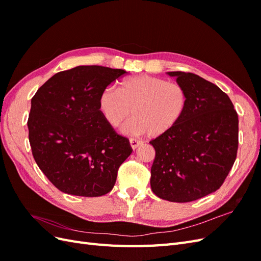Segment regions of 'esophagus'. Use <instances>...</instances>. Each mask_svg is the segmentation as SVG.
Returning a JSON list of instances; mask_svg holds the SVG:
<instances>
[{
    "label": "esophagus",
    "mask_w": 261,
    "mask_h": 261,
    "mask_svg": "<svg viewBox=\"0 0 261 261\" xmlns=\"http://www.w3.org/2000/svg\"><path fill=\"white\" fill-rule=\"evenodd\" d=\"M129 143H130V147L133 149H136L138 146L141 145V140H138L136 138H130L129 139Z\"/></svg>",
    "instance_id": "1"
}]
</instances>
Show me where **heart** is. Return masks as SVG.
Returning a JSON list of instances; mask_svg holds the SVG:
<instances>
[{
  "label": "heart",
  "mask_w": 261,
  "mask_h": 261,
  "mask_svg": "<svg viewBox=\"0 0 261 261\" xmlns=\"http://www.w3.org/2000/svg\"><path fill=\"white\" fill-rule=\"evenodd\" d=\"M188 93L183 86L159 77L138 75L101 91L99 109L111 127H118L133 116L125 130L150 137L164 135L181 121L188 108Z\"/></svg>",
  "instance_id": "heart-1"
}]
</instances>
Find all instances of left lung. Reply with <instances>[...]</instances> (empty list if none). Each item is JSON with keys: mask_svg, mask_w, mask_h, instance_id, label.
Listing matches in <instances>:
<instances>
[{"mask_svg": "<svg viewBox=\"0 0 261 261\" xmlns=\"http://www.w3.org/2000/svg\"><path fill=\"white\" fill-rule=\"evenodd\" d=\"M188 93L181 121L150 140L155 150L150 185L160 198L189 202L219 189L238 155L239 115L218 86L193 73L169 72Z\"/></svg>", "mask_w": 261, "mask_h": 261, "instance_id": "1", "label": "left lung"}]
</instances>
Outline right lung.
<instances>
[{"instance_id":"obj_1","label":"right lung","mask_w":261,"mask_h":261,"mask_svg":"<svg viewBox=\"0 0 261 261\" xmlns=\"http://www.w3.org/2000/svg\"><path fill=\"white\" fill-rule=\"evenodd\" d=\"M125 74L105 66H76L52 76L31 99V151L61 192L99 197L112 191L118 168L133 149L102 116L99 96Z\"/></svg>"}]
</instances>
